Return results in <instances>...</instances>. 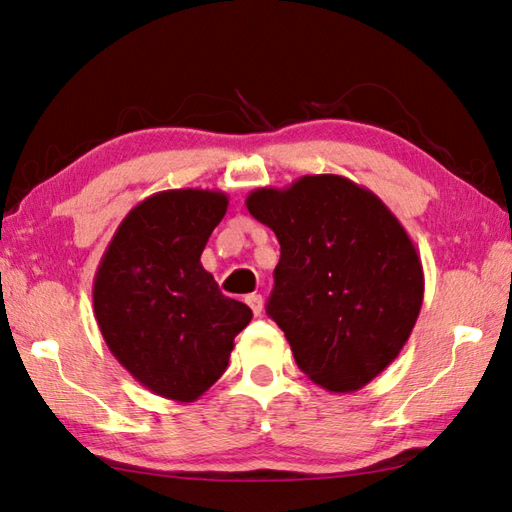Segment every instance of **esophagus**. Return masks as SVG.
I'll return each mask as SVG.
<instances>
[{"label": "esophagus", "mask_w": 512, "mask_h": 512, "mask_svg": "<svg viewBox=\"0 0 512 512\" xmlns=\"http://www.w3.org/2000/svg\"><path fill=\"white\" fill-rule=\"evenodd\" d=\"M245 302L249 305V309L254 311V316H260V311H263V296H260V294H249L245 298Z\"/></svg>", "instance_id": "1"}]
</instances>
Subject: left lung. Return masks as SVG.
<instances>
[{"mask_svg": "<svg viewBox=\"0 0 512 512\" xmlns=\"http://www.w3.org/2000/svg\"><path fill=\"white\" fill-rule=\"evenodd\" d=\"M245 205L280 243L267 314L298 369L331 393L362 389L400 356L420 316L411 236L371 190L338 174L258 187Z\"/></svg>", "mask_w": 512, "mask_h": 512, "instance_id": "obj_1", "label": "left lung"}]
</instances>
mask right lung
Returning <instances> with one entry per match:
<instances>
[{
  "label": "right lung",
  "instance_id": "1",
  "mask_svg": "<svg viewBox=\"0 0 512 512\" xmlns=\"http://www.w3.org/2000/svg\"><path fill=\"white\" fill-rule=\"evenodd\" d=\"M218 190H165L134 205L101 256L92 307L112 356L145 389L194 402L227 369L252 309L223 296L201 254L227 212Z\"/></svg>",
  "mask_w": 512,
  "mask_h": 512
}]
</instances>
